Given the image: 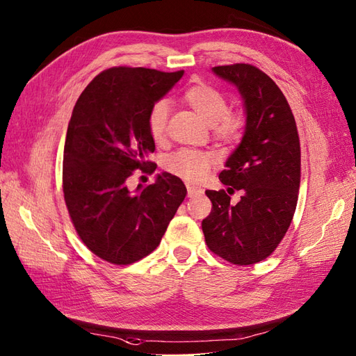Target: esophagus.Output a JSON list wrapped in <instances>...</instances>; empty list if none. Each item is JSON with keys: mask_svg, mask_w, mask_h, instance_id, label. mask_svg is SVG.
<instances>
[{"mask_svg": "<svg viewBox=\"0 0 356 356\" xmlns=\"http://www.w3.org/2000/svg\"><path fill=\"white\" fill-rule=\"evenodd\" d=\"M186 189H188V197H189V198L202 194V189H201V188H197V186H194V185H186Z\"/></svg>", "mask_w": 356, "mask_h": 356, "instance_id": "esophagus-1", "label": "esophagus"}]
</instances>
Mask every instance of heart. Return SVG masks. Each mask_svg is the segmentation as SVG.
Here are the masks:
<instances>
[{
    "mask_svg": "<svg viewBox=\"0 0 356 356\" xmlns=\"http://www.w3.org/2000/svg\"><path fill=\"white\" fill-rule=\"evenodd\" d=\"M181 101L211 127V134L223 145H236L246 129V116L241 111H229L228 98L215 86L197 83L189 86ZM168 104L159 99L147 113V128L155 141H161L167 134ZM213 165V156L206 152L184 149L167 156L164 167L171 175L189 181L204 177Z\"/></svg>",
    "mask_w": 356,
    "mask_h": 356,
    "instance_id": "1",
    "label": "heart"
}]
</instances>
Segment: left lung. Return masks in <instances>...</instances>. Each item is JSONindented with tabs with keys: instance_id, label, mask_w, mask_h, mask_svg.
Returning <instances> with one entry per match:
<instances>
[{
	"instance_id": "left-lung-1",
	"label": "left lung",
	"mask_w": 356,
	"mask_h": 356,
	"mask_svg": "<svg viewBox=\"0 0 356 356\" xmlns=\"http://www.w3.org/2000/svg\"><path fill=\"white\" fill-rule=\"evenodd\" d=\"M245 99L246 129L219 180L228 191H206L210 215L202 220L206 245L236 266L264 261L280 245L296 213L301 150L296 119L279 86L250 64L213 67ZM242 192L237 205L229 195Z\"/></svg>"
}]
</instances>
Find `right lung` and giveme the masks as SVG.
Segmentation results:
<instances>
[{"mask_svg": "<svg viewBox=\"0 0 356 356\" xmlns=\"http://www.w3.org/2000/svg\"><path fill=\"white\" fill-rule=\"evenodd\" d=\"M184 70L111 67L90 82L71 113L63 165V191L71 223L85 246L116 266L154 252L186 197L170 172L129 192L127 179L154 172L147 159L155 141L147 113L175 86Z\"/></svg>", "mask_w": 356, "mask_h": 356, "instance_id": "right-lung-1", "label": "right lung"}]
</instances>
